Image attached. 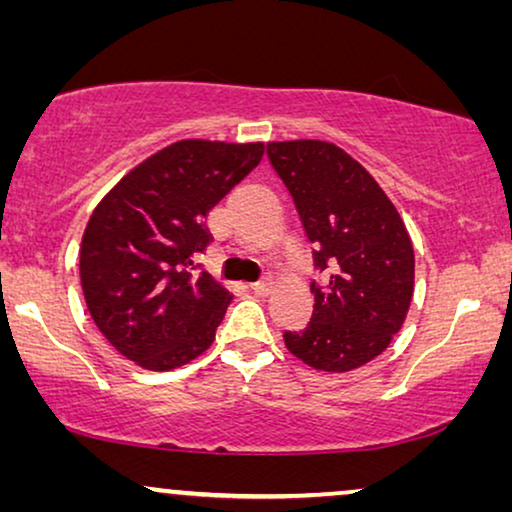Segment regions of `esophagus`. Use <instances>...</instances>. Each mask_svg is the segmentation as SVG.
Returning a JSON list of instances; mask_svg holds the SVG:
<instances>
[{
    "label": "esophagus",
    "instance_id": "esophagus-1",
    "mask_svg": "<svg viewBox=\"0 0 512 512\" xmlns=\"http://www.w3.org/2000/svg\"><path fill=\"white\" fill-rule=\"evenodd\" d=\"M272 279H263V282H256V284H251L249 286V291L254 293V296H258V298H265L268 296V293H272Z\"/></svg>",
    "mask_w": 512,
    "mask_h": 512
}]
</instances>
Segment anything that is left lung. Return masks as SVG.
Returning a JSON list of instances; mask_svg holds the SVG:
<instances>
[{
  "instance_id": "8db88e82",
  "label": "left lung",
  "mask_w": 512,
  "mask_h": 512,
  "mask_svg": "<svg viewBox=\"0 0 512 512\" xmlns=\"http://www.w3.org/2000/svg\"><path fill=\"white\" fill-rule=\"evenodd\" d=\"M272 170L289 188L314 244L312 319L286 331L289 352L324 373H347L380 356L401 331L415 289V251L401 214L366 167L319 139L270 142Z\"/></svg>"
}]
</instances>
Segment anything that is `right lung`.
Wrapping results in <instances>:
<instances>
[{
  "instance_id": "obj_1",
  "label": "right lung",
  "mask_w": 512,
  "mask_h": 512,
  "mask_svg": "<svg viewBox=\"0 0 512 512\" xmlns=\"http://www.w3.org/2000/svg\"><path fill=\"white\" fill-rule=\"evenodd\" d=\"M263 144L184 139L130 170L90 216L81 286L111 347L146 370L186 366L214 342L230 291L198 272L216 202L263 158Z\"/></svg>"
}]
</instances>
